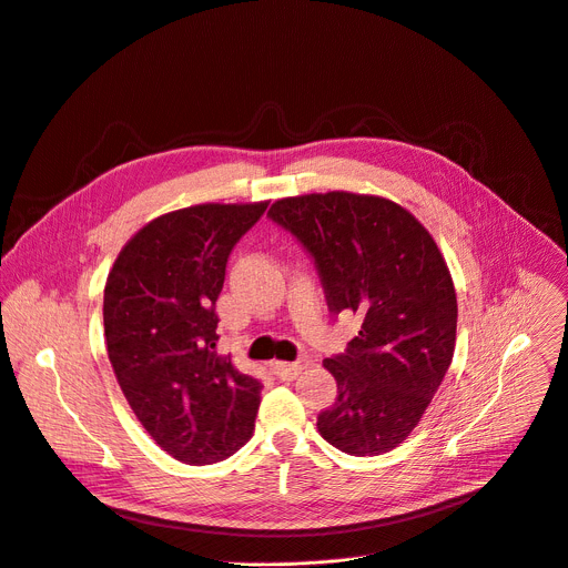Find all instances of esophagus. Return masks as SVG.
<instances>
[{
  "label": "esophagus",
  "mask_w": 568,
  "mask_h": 568,
  "mask_svg": "<svg viewBox=\"0 0 568 568\" xmlns=\"http://www.w3.org/2000/svg\"><path fill=\"white\" fill-rule=\"evenodd\" d=\"M272 369H274V374L278 376L281 382H292V379H296V376L301 374V369H304V365H301V363H281V361H276L272 365Z\"/></svg>",
  "instance_id": "1"
}]
</instances>
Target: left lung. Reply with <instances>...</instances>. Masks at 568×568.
Here are the masks:
<instances>
[{
  "label": "left lung",
  "instance_id": "obj_1",
  "mask_svg": "<svg viewBox=\"0 0 568 568\" xmlns=\"http://www.w3.org/2000/svg\"><path fill=\"white\" fill-rule=\"evenodd\" d=\"M270 216L313 255L331 313L361 331L326 358L337 399L317 429L354 457L390 452L420 423L455 356L457 292L425 225L402 205L328 192L281 199Z\"/></svg>",
  "mask_w": 568,
  "mask_h": 568
}]
</instances>
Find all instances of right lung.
I'll return each mask as SVG.
<instances>
[{
    "mask_svg": "<svg viewBox=\"0 0 568 568\" xmlns=\"http://www.w3.org/2000/svg\"><path fill=\"white\" fill-rule=\"evenodd\" d=\"M267 210L203 203L145 223L104 285L106 354L134 415L184 464H214L253 436L262 384L216 354L225 262Z\"/></svg>",
    "mask_w": 568,
    "mask_h": 568,
    "instance_id": "1",
    "label": "right lung"
}]
</instances>
